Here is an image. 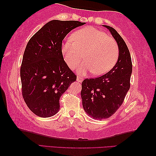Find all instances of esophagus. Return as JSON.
<instances>
[{
  "mask_svg": "<svg viewBox=\"0 0 156 156\" xmlns=\"http://www.w3.org/2000/svg\"><path fill=\"white\" fill-rule=\"evenodd\" d=\"M76 80H77L78 82H82L83 80V78L81 77L80 76H76Z\"/></svg>",
  "mask_w": 156,
  "mask_h": 156,
  "instance_id": "obj_1",
  "label": "esophagus"
}]
</instances>
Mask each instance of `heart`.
Wrapping results in <instances>:
<instances>
[{"instance_id": "1", "label": "heart", "mask_w": 156, "mask_h": 156, "mask_svg": "<svg viewBox=\"0 0 156 156\" xmlns=\"http://www.w3.org/2000/svg\"><path fill=\"white\" fill-rule=\"evenodd\" d=\"M62 53L69 67L75 68L83 59L86 61L79 66L80 74L92 71L93 75H101L111 70L119 57L116 41L105 32L93 27H86L75 32L73 39H68L62 45Z\"/></svg>"}]
</instances>
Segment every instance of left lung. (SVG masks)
I'll list each match as a JSON object with an SVG mask.
<instances>
[{"label":"left lung","instance_id":"obj_1","mask_svg":"<svg viewBox=\"0 0 156 156\" xmlns=\"http://www.w3.org/2000/svg\"><path fill=\"white\" fill-rule=\"evenodd\" d=\"M108 28L119 47V57L111 70L96 78L85 79L81 96L84 111L95 119H103L115 113L130 88L132 61L127 45L115 30Z\"/></svg>","mask_w":156,"mask_h":156}]
</instances>
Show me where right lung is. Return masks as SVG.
<instances>
[{"label":"right lung","mask_w":156,"mask_h":156,"mask_svg":"<svg viewBox=\"0 0 156 156\" xmlns=\"http://www.w3.org/2000/svg\"><path fill=\"white\" fill-rule=\"evenodd\" d=\"M85 24L52 20L28 41L20 66L22 95L28 108L41 117L55 115L59 99L76 76L66 64L62 41L71 30Z\"/></svg>","instance_id":"1"}]
</instances>
